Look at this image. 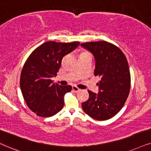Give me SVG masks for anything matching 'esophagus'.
Here are the masks:
<instances>
[{
  "instance_id": "esophagus-1",
  "label": "esophagus",
  "mask_w": 151,
  "mask_h": 151,
  "mask_svg": "<svg viewBox=\"0 0 151 151\" xmlns=\"http://www.w3.org/2000/svg\"><path fill=\"white\" fill-rule=\"evenodd\" d=\"M72 91H73L74 92H75V93H78V92H79L80 91H81V89H79V88L75 86H72Z\"/></svg>"
}]
</instances>
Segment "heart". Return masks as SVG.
Wrapping results in <instances>:
<instances>
[{
	"label": "heart",
	"mask_w": 151,
	"mask_h": 151,
	"mask_svg": "<svg viewBox=\"0 0 151 151\" xmlns=\"http://www.w3.org/2000/svg\"><path fill=\"white\" fill-rule=\"evenodd\" d=\"M83 53H88V52H83Z\"/></svg>",
	"instance_id": "1"
}]
</instances>
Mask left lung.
I'll use <instances>...</instances> for the list:
<instances>
[{
	"mask_svg": "<svg viewBox=\"0 0 151 151\" xmlns=\"http://www.w3.org/2000/svg\"><path fill=\"white\" fill-rule=\"evenodd\" d=\"M81 45L94 56V75L100 78L99 93L88 91L89 98L82 103V108L91 118L106 121L120 111L129 95L131 79L128 63L123 51L108 42H90Z\"/></svg>",
	"mask_w": 151,
	"mask_h": 151,
	"instance_id": "8db88e82",
	"label": "left lung"
}]
</instances>
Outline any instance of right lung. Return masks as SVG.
<instances>
[{
	"instance_id": "add662e5",
	"label": "right lung",
	"mask_w": 151,
	"mask_h": 151,
	"mask_svg": "<svg viewBox=\"0 0 151 151\" xmlns=\"http://www.w3.org/2000/svg\"><path fill=\"white\" fill-rule=\"evenodd\" d=\"M80 45L79 42L61 43L49 41L36 48L28 57L21 73L20 87L25 102L40 117H50L64 106V95L71 86L53 83L62 59Z\"/></svg>"
}]
</instances>
